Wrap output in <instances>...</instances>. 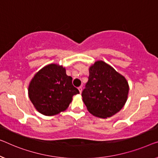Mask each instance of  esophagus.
<instances>
[{"label": "esophagus", "instance_id": "1", "mask_svg": "<svg viewBox=\"0 0 158 158\" xmlns=\"http://www.w3.org/2000/svg\"><path fill=\"white\" fill-rule=\"evenodd\" d=\"M78 89H79V93L81 94L82 92V86H79V88H78Z\"/></svg>", "mask_w": 158, "mask_h": 158}]
</instances>
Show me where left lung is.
<instances>
[{"instance_id": "left-lung-1", "label": "left lung", "mask_w": 158, "mask_h": 158, "mask_svg": "<svg viewBox=\"0 0 158 158\" xmlns=\"http://www.w3.org/2000/svg\"><path fill=\"white\" fill-rule=\"evenodd\" d=\"M128 91L124 77L106 63L98 61L89 68V80L81 96L91 114L106 118L123 107Z\"/></svg>"}]
</instances>
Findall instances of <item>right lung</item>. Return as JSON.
Segmentation results:
<instances>
[{
    "mask_svg": "<svg viewBox=\"0 0 158 158\" xmlns=\"http://www.w3.org/2000/svg\"><path fill=\"white\" fill-rule=\"evenodd\" d=\"M30 99L44 116H53L67 109L72 96L79 91L62 66L49 64L35 75L28 88Z\"/></svg>",
    "mask_w": 158,
    "mask_h": 158,
    "instance_id": "1",
    "label": "right lung"
}]
</instances>
